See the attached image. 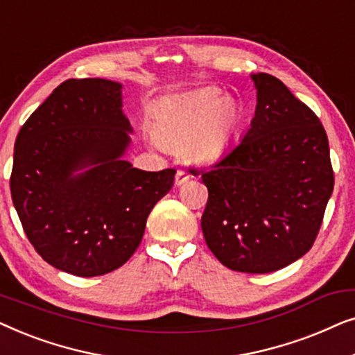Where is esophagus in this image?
Instances as JSON below:
<instances>
[{
  "mask_svg": "<svg viewBox=\"0 0 355 355\" xmlns=\"http://www.w3.org/2000/svg\"><path fill=\"white\" fill-rule=\"evenodd\" d=\"M191 179V174H189L186 169H178L176 173V186H181V184L187 182Z\"/></svg>",
  "mask_w": 355,
  "mask_h": 355,
  "instance_id": "1",
  "label": "esophagus"
}]
</instances>
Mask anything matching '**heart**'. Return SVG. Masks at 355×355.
<instances>
[{
    "label": "heart",
    "instance_id": "obj_1",
    "mask_svg": "<svg viewBox=\"0 0 355 355\" xmlns=\"http://www.w3.org/2000/svg\"><path fill=\"white\" fill-rule=\"evenodd\" d=\"M242 114L234 100L223 98L221 90L202 89L159 108L153 135L162 147L181 152L197 164L220 159L236 142Z\"/></svg>",
    "mask_w": 355,
    "mask_h": 355
}]
</instances>
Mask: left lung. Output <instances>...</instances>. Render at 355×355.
Returning a JSON list of instances; mask_svg holds the SVG:
<instances>
[{
    "mask_svg": "<svg viewBox=\"0 0 355 355\" xmlns=\"http://www.w3.org/2000/svg\"><path fill=\"white\" fill-rule=\"evenodd\" d=\"M255 116L241 144L202 174V231L230 270L271 273L307 254L322 226L334 174L317 114L276 77L252 74Z\"/></svg>",
    "mask_w": 355,
    "mask_h": 355,
    "instance_id": "8db88e82",
    "label": "left lung"
}]
</instances>
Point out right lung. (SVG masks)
Here are the masks:
<instances>
[{
    "mask_svg": "<svg viewBox=\"0 0 355 355\" xmlns=\"http://www.w3.org/2000/svg\"><path fill=\"white\" fill-rule=\"evenodd\" d=\"M121 89L106 79L62 82L14 145L9 184L28 241L55 268L84 278L110 273L132 257L176 174L173 168L142 171L123 159L132 128Z\"/></svg>",
    "mask_w": 355,
    "mask_h": 355,
    "instance_id": "right-lung-1",
    "label": "right lung"
}]
</instances>
